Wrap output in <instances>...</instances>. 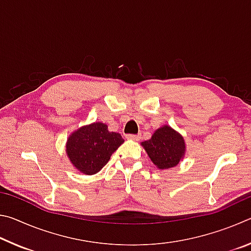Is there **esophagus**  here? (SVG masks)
Listing matches in <instances>:
<instances>
[{"mask_svg":"<svg viewBox=\"0 0 251 251\" xmlns=\"http://www.w3.org/2000/svg\"><path fill=\"white\" fill-rule=\"evenodd\" d=\"M128 139H133V141H139V138H141V136L139 135H135V134H128L126 136Z\"/></svg>","mask_w":251,"mask_h":251,"instance_id":"esophagus-1","label":"esophagus"}]
</instances>
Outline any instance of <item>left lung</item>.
Segmentation results:
<instances>
[{"instance_id": "8db88e82", "label": "left lung", "mask_w": 251, "mask_h": 251, "mask_svg": "<svg viewBox=\"0 0 251 251\" xmlns=\"http://www.w3.org/2000/svg\"><path fill=\"white\" fill-rule=\"evenodd\" d=\"M142 145L159 169L177 166L185 154L184 138L169 126L160 127Z\"/></svg>"}]
</instances>
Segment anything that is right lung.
I'll return each instance as SVG.
<instances>
[{"mask_svg": "<svg viewBox=\"0 0 251 251\" xmlns=\"http://www.w3.org/2000/svg\"><path fill=\"white\" fill-rule=\"evenodd\" d=\"M124 139L118 133L108 131L107 125L94 123L72 134L66 144V152L76 169L93 175L103 168Z\"/></svg>", "mask_w": 251, "mask_h": 251, "instance_id": "add662e5", "label": "right lung"}]
</instances>
